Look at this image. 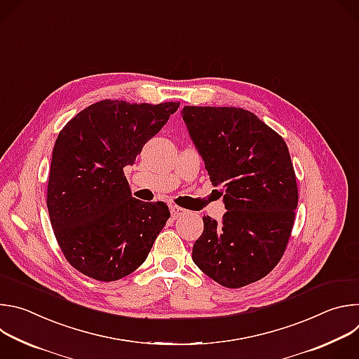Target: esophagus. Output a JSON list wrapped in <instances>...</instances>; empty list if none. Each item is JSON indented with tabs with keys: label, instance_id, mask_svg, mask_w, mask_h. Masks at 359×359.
Wrapping results in <instances>:
<instances>
[{
	"label": "esophagus",
	"instance_id": "obj_1",
	"mask_svg": "<svg viewBox=\"0 0 359 359\" xmlns=\"http://www.w3.org/2000/svg\"><path fill=\"white\" fill-rule=\"evenodd\" d=\"M170 213H172V217H173V219H177V217L186 215V210L182 209V208H179V206H170Z\"/></svg>",
	"mask_w": 359,
	"mask_h": 359
}]
</instances>
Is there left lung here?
I'll list each match as a JSON object with an SVG mask.
<instances>
[{"label": "left lung", "instance_id": "obj_1", "mask_svg": "<svg viewBox=\"0 0 359 359\" xmlns=\"http://www.w3.org/2000/svg\"><path fill=\"white\" fill-rule=\"evenodd\" d=\"M189 136L213 186L225 190L220 222L203 217L194 264L227 288L266 277L283 257L298 203L284 139L241 108L184 107Z\"/></svg>", "mask_w": 359, "mask_h": 359}]
</instances>
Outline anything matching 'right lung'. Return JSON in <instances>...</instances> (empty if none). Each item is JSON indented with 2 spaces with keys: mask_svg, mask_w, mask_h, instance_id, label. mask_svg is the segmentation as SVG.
Here are the masks:
<instances>
[{
  "mask_svg": "<svg viewBox=\"0 0 359 359\" xmlns=\"http://www.w3.org/2000/svg\"><path fill=\"white\" fill-rule=\"evenodd\" d=\"M179 105L100 100L60 132L46 208L65 259L82 274L107 283L129 276L166 226L168 204L132 197L123 168L135 163Z\"/></svg>",
  "mask_w": 359,
  "mask_h": 359,
  "instance_id": "1",
  "label": "right lung"
}]
</instances>
